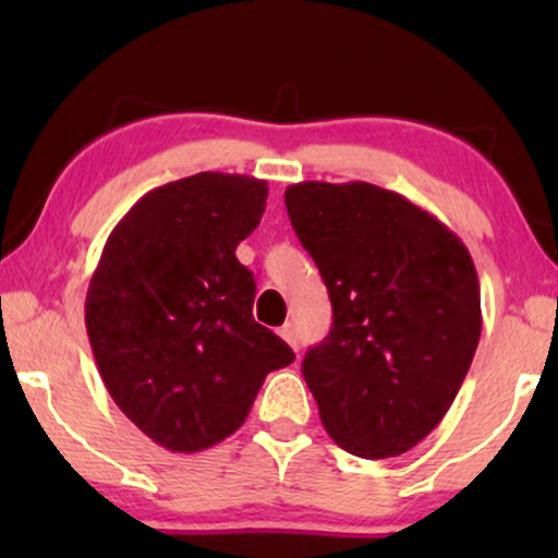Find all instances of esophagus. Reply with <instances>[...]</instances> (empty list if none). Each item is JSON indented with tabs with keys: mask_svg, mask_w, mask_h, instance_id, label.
Segmentation results:
<instances>
[{
	"mask_svg": "<svg viewBox=\"0 0 558 558\" xmlns=\"http://www.w3.org/2000/svg\"><path fill=\"white\" fill-rule=\"evenodd\" d=\"M280 332V338H283V341L288 343V345H293V349H299V338H296V328H293L291 323H286L283 328L278 330Z\"/></svg>",
	"mask_w": 558,
	"mask_h": 558,
	"instance_id": "obj_1",
	"label": "esophagus"
}]
</instances>
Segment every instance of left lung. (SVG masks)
<instances>
[{"mask_svg": "<svg viewBox=\"0 0 558 558\" xmlns=\"http://www.w3.org/2000/svg\"><path fill=\"white\" fill-rule=\"evenodd\" d=\"M286 209L332 304L301 373L338 446L399 457L444 420L475 356V262L457 233L373 183L304 181Z\"/></svg>", "mask_w": 558, "mask_h": 558, "instance_id": "left-lung-1", "label": "left lung"}]
</instances>
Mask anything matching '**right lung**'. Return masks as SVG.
<instances>
[{
  "label": "right lung",
  "mask_w": 558,
  "mask_h": 558,
  "mask_svg": "<svg viewBox=\"0 0 558 558\" xmlns=\"http://www.w3.org/2000/svg\"><path fill=\"white\" fill-rule=\"evenodd\" d=\"M267 183L196 172L141 196L105 243L86 330L112 401L168 451L220 444L248 417L291 345L254 323L257 283L235 246L259 226Z\"/></svg>",
  "instance_id": "right-lung-1"
}]
</instances>
